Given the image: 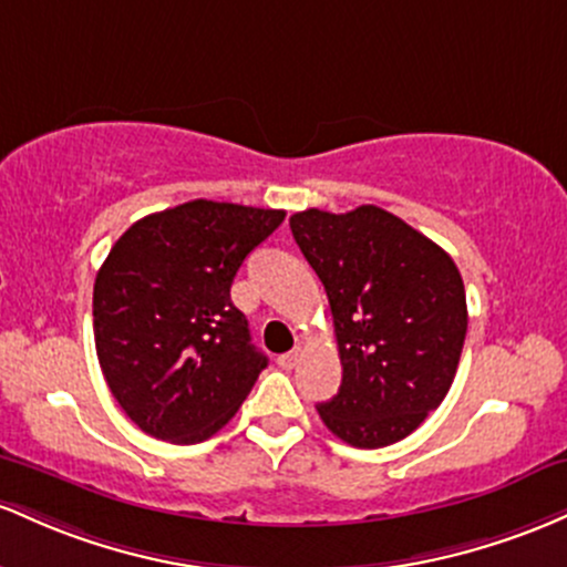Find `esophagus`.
<instances>
[{
	"instance_id": "1",
	"label": "esophagus",
	"mask_w": 567,
	"mask_h": 567,
	"mask_svg": "<svg viewBox=\"0 0 567 567\" xmlns=\"http://www.w3.org/2000/svg\"><path fill=\"white\" fill-rule=\"evenodd\" d=\"M297 361H300V351H297V348H295V351L278 355V364H281L284 369H295Z\"/></svg>"
}]
</instances>
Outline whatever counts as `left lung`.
I'll list each match as a JSON object with an SVG mask.
<instances>
[{"instance_id":"8db88e82","label":"left lung","mask_w":567,"mask_h":567,"mask_svg":"<svg viewBox=\"0 0 567 567\" xmlns=\"http://www.w3.org/2000/svg\"><path fill=\"white\" fill-rule=\"evenodd\" d=\"M291 235L327 289L342 383L318 404L351 447L410 436L447 396L466 340V289L447 251L378 206L308 208Z\"/></svg>"}]
</instances>
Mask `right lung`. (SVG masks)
Here are the masks:
<instances>
[{
  "label": "right lung",
  "mask_w": 567,
  "mask_h": 567,
  "mask_svg": "<svg viewBox=\"0 0 567 567\" xmlns=\"http://www.w3.org/2000/svg\"><path fill=\"white\" fill-rule=\"evenodd\" d=\"M276 208L189 200L131 225L93 286V334L112 396L144 434L214 436L267 367L230 300L244 259L284 221Z\"/></svg>",
  "instance_id": "add662e5"
}]
</instances>
